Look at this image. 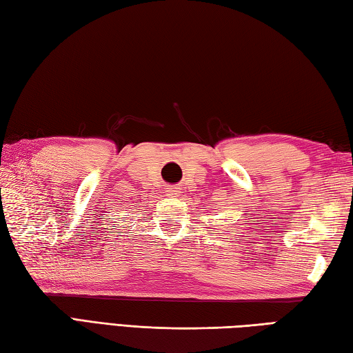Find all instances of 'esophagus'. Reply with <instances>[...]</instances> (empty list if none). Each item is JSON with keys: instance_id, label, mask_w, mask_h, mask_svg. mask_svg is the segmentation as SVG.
Here are the masks:
<instances>
[{"instance_id": "esophagus-1", "label": "esophagus", "mask_w": 353, "mask_h": 353, "mask_svg": "<svg viewBox=\"0 0 353 353\" xmlns=\"http://www.w3.org/2000/svg\"><path fill=\"white\" fill-rule=\"evenodd\" d=\"M167 192L171 196H176L179 194V188H176V186H170V188H167Z\"/></svg>"}]
</instances>
